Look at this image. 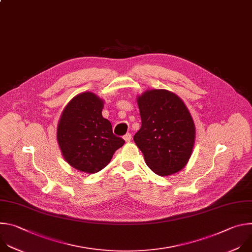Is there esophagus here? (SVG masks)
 Segmentation results:
<instances>
[{"mask_svg":"<svg viewBox=\"0 0 252 252\" xmlns=\"http://www.w3.org/2000/svg\"><path fill=\"white\" fill-rule=\"evenodd\" d=\"M124 138H125V140H126V142H129V141L131 140V134H130V133H126V134L124 136Z\"/></svg>","mask_w":252,"mask_h":252,"instance_id":"obj_1","label":"esophagus"}]
</instances>
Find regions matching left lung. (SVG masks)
<instances>
[{
    "label": "left lung",
    "instance_id": "1",
    "mask_svg": "<svg viewBox=\"0 0 252 252\" xmlns=\"http://www.w3.org/2000/svg\"><path fill=\"white\" fill-rule=\"evenodd\" d=\"M141 127L133 140L146 163L158 175L183 169L194 145L195 128L184 101L165 90L148 91L137 97Z\"/></svg>",
    "mask_w": 252,
    "mask_h": 252
}]
</instances>
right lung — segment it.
I'll use <instances>...</instances> for the list:
<instances>
[{"mask_svg": "<svg viewBox=\"0 0 252 252\" xmlns=\"http://www.w3.org/2000/svg\"><path fill=\"white\" fill-rule=\"evenodd\" d=\"M102 106L94 94H80L67 103L58 126V142L64 159L88 173L104 168L125 143L113 133L110 121L102 118Z\"/></svg>", "mask_w": 252, "mask_h": 252, "instance_id": "right-lung-1", "label": "right lung"}]
</instances>
